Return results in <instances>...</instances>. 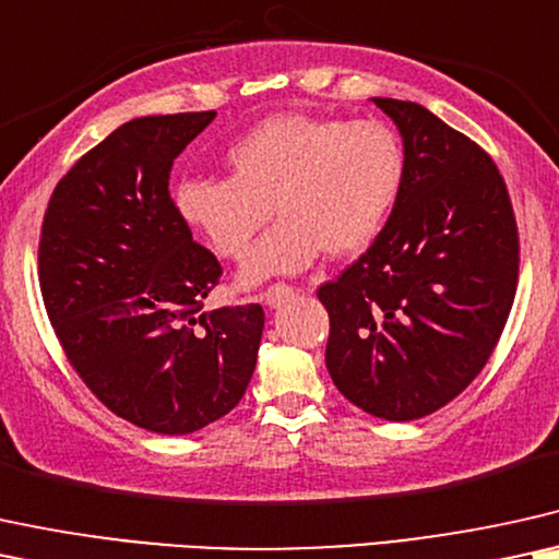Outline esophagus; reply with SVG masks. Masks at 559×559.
<instances>
[{
  "mask_svg": "<svg viewBox=\"0 0 559 559\" xmlns=\"http://www.w3.org/2000/svg\"><path fill=\"white\" fill-rule=\"evenodd\" d=\"M292 296H294V286L273 284V286H267L263 294H260V299H263L267 307H281V304H284L286 299H292Z\"/></svg>",
  "mask_w": 559,
  "mask_h": 559,
  "instance_id": "1",
  "label": "esophagus"
}]
</instances>
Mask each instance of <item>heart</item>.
<instances>
[{
	"label": "heart",
	"mask_w": 559,
	"mask_h": 559,
	"mask_svg": "<svg viewBox=\"0 0 559 559\" xmlns=\"http://www.w3.org/2000/svg\"><path fill=\"white\" fill-rule=\"evenodd\" d=\"M229 178H186L175 211L222 258L245 260L239 281L263 284L328 258L364 252L397 206L405 146L392 126L312 112H278L252 126L227 152Z\"/></svg>",
	"instance_id": "heart-1"
}]
</instances>
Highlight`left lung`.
I'll use <instances>...</instances> for the list:
<instances>
[{
    "mask_svg": "<svg viewBox=\"0 0 559 559\" xmlns=\"http://www.w3.org/2000/svg\"><path fill=\"white\" fill-rule=\"evenodd\" d=\"M405 144V186L356 263L317 288L324 364L345 400L384 420L449 405L483 371L519 284V227L490 154L418 103L373 97Z\"/></svg>",
    "mask_w": 559,
    "mask_h": 559,
    "instance_id": "1",
    "label": "left lung"
}]
</instances>
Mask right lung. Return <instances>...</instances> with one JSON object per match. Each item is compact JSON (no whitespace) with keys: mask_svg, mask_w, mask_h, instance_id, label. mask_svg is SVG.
<instances>
[{"mask_svg":"<svg viewBox=\"0 0 559 559\" xmlns=\"http://www.w3.org/2000/svg\"><path fill=\"white\" fill-rule=\"evenodd\" d=\"M214 110L133 118L53 188L38 242L48 320L118 418L186 436L229 413L255 371L260 304L206 309L222 265L175 211L173 162Z\"/></svg>","mask_w":559,"mask_h":559,"instance_id":"1","label":"right lung"}]
</instances>
